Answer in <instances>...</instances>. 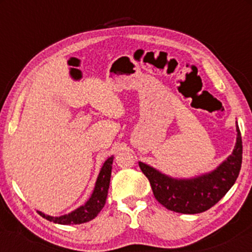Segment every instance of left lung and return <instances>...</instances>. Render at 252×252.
I'll return each instance as SVG.
<instances>
[{"instance_id":"obj_1","label":"left lung","mask_w":252,"mask_h":252,"mask_svg":"<svg viewBox=\"0 0 252 252\" xmlns=\"http://www.w3.org/2000/svg\"><path fill=\"white\" fill-rule=\"evenodd\" d=\"M237 143L232 154L212 173L190 180H175L138 162L148 178L155 199L167 210L185 215H195L211 209L233 186L242 167L243 144L237 126Z\"/></svg>"}]
</instances>
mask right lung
<instances>
[{
    "label": "right lung",
    "instance_id": "obj_1",
    "mask_svg": "<svg viewBox=\"0 0 252 252\" xmlns=\"http://www.w3.org/2000/svg\"><path fill=\"white\" fill-rule=\"evenodd\" d=\"M114 158H109L103 164L102 169H100L99 175H98L96 187H94V193H92L91 198L85 205L79 209H77L73 212L68 213V215L62 217H51L45 216L43 213L39 212V215L46 218L47 220L57 222V224L62 225H70V224H83V222L90 221L97 217L100 210L103 209L105 205L106 196H108V189L110 184V176H111V164Z\"/></svg>",
    "mask_w": 252,
    "mask_h": 252
}]
</instances>
